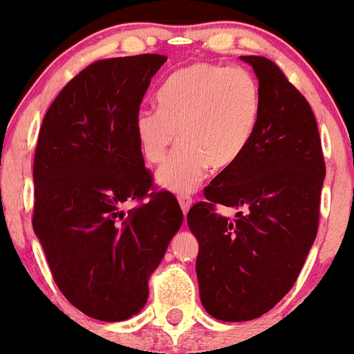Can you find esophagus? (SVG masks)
<instances>
[{
    "label": "esophagus",
    "instance_id": "1",
    "mask_svg": "<svg viewBox=\"0 0 354 354\" xmlns=\"http://www.w3.org/2000/svg\"><path fill=\"white\" fill-rule=\"evenodd\" d=\"M178 205H180L182 213H184V215H187L189 208H191V205H192V199L189 198V196H178Z\"/></svg>",
    "mask_w": 354,
    "mask_h": 354
}]
</instances>
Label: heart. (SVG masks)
<instances>
[{"label": "heart", "mask_w": 354, "mask_h": 354, "mask_svg": "<svg viewBox=\"0 0 354 354\" xmlns=\"http://www.w3.org/2000/svg\"><path fill=\"white\" fill-rule=\"evenodd\" d=\"M160 108H141L134 131L142 156L162 163L156 182L174 194L196 191L209 167L236 165L257 132L261 113L260 84L241 66L194 63L177 70L158 91Z\"/></svg>", "instance_id": "obj_1"}]
</instances>
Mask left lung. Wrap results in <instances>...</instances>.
<instances>
[{"mask_svg":"<svg viewBox=\"0 0 354 354\" xmlns=\"http://www.w3.org/2000/svg\"><path fill=\"white\" fill-rule=\"evenodd\" d=\"M261 91L257 132L243 158L189 209L199 243V297L213 318L246 322L275 306L303 268L317 237L325 178L317 120L306 97L265 57H241ZM216 204L237 207L230 221Z\"/></svg>","mask_w":354,"mask_h":354,"instance_id":"8db88e82","label":"left lung"}]
</instances>
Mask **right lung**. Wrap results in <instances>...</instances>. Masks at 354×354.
<instances>
[{"mask_svg":"<svg viewBox=\"0 0 354 354\" xmlns=\"http://www.w3.org/2000/svg\"><path fill=\"white\" fill-rule=\"evenodd\" d=\"M163 55L100 59L44 115L34 156L32 227L62 295L87 317L122 322L180 229L169 191L149 192L134 120ZM145 197L149 201L142 203ZM142 205L125 212L127 202Z\"/></svg>","mask_w":354,"mask_h":354,"instance_id":"add662e5","label":"right lung"}]
</instances>
